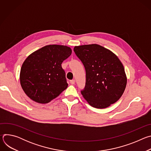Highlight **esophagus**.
Returning a JSON list of instances; mask_svg holds the SVG:
<instances>
[{
    "mask_svg": "<svg viewBox=\"0 0 151 151\" xmlns=\"http://www.w3.org/2000/svg\"><path fill=\"white\" fill-rule=\"evenodd\" d=\"M70 82L71 84L73 85V84L75 83V79H72V80H71V81H70Z\"/></svg>",
    "mask_w": 151,
    "mask_h": 151,
    "instance_id": "obj_1",
    "label": "esophagus"
}]
</instances>
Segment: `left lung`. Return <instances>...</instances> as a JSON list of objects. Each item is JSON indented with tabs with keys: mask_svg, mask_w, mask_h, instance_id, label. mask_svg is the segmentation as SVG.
Segmentation results:
<instances>
[{
	"mask_svg": "<svg viewBox=\"0 0 151 151\" xmlns=\"http://www.w3.org/2000/svg\"><path fill=\"white\" fill-rule=\"evenodd\" d=\"M86 72L83 98L91 106L103 109L117 101L127 85L124 68L118 57L97 44L75 47Z\"/></svg>",
	"mask_w": 151,
	"mask_h": 151,
	"instance_id": "1",
	"label": "left lung"
}]
</instances>
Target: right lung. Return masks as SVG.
Instances as JSON below:
<instances>
[{"instance_id":"add662e5","label":"right lung","mask_w":151,"mask_h":151,"mask_svg":"<svg viewBox=\"0 0 151 151\" xmlns=\"http://www.w3.org/2000/svg\"><path fill=\"white\" fill-rule=\"evenodd\" d=\"M72 54L70 47L49 45L35 51L21 68V86L32 100L48 103L68 88L66 73L61 67Z\"/></svg>"}]
</instances>
